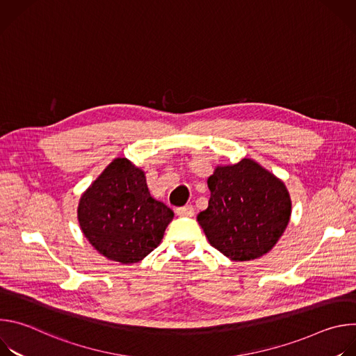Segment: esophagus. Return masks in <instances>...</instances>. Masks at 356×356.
Wrapping results in <instances>:
<instances>
[{
	"instance_id": "1",
	"label": "esophagus",
	"mask_w": 356,
	"mask_h": 356,
	"mask_svg": "<svg viewBox=\"0 0 356 356\" xmlns=\"http://www.w3.org/2000/svg\"><path fill=\"white\" fill-rule=\"evenodd\" d=\"M176 214L179 217H191V216H194V207L191 204L179 207V209H176Z\"/></svg>"
}]
</instances>
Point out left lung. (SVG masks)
<instances>
[{"mask_svg": "<svg viewBox=\"0 0 356 356\" xmlns=\"http://www.w3.org/2000/svg\"><path fill=\"white\" fill-rule=\"evenodd\" d=\"M211 197L197 216L210 243L232 261L268 253L284 232L291 201L283 181L250 159L218 166L209 177Z\"/></svg>", "mask_w": 356, "mask_h": 356, "instance_id": "left-lung-1", "label": "left lung"}]
</instances>
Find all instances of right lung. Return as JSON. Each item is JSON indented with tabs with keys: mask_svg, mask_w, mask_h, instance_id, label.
Masks as SVG:
<instances>
[{
	"mask_svg": "<svg viewBox=\"0 0 356 356\" xmlns=\"http://www.w3.org/2000/svg\"><path fill=\"white\" fill-rule=\"evenodd\" d=\"M77 217L101 255L128 265L161 243L173 211L149 194L140 169L118 158L81 195Z\"/></svg>",
	"mask_w": 356,
	"mask_h": 356,
	"instance_id": "1",
	"label": "right lung"
}]
</instances>
